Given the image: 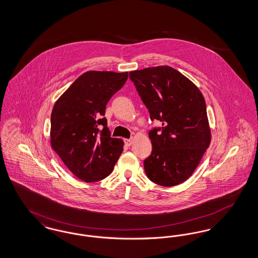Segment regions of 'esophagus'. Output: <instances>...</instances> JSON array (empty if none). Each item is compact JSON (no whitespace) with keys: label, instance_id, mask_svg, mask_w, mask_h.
Wrapping results in <instances>:
<instances>
[{"label":"esophagus","instance_id":"obj_1","mask_svg":"<svg viewBox=\"0 0 258 258\" xmlns=\"http://www.w3.org/2000/svg\"><path fill=\"white\" fill-rule=\"evenodd\" d=\"M134 143V139H124V144L126 146H132Z\"/></svg>","mask_w":258,"mask_h":258}]
</instances>
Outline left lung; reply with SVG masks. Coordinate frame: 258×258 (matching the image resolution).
<instances>
[{
  "label": "left lung",
  "mask_w": 258,
  "mask_h": 258,
  "mask_svg": "<svg viewBox=\"0 0 258 258\" xmlns=\"http://www.w3.org/2000/svg\"><path fill=\"white\" fill-rule=\"evenodd\" d=\"M130 78L151 119L162 122L160 128L149 133L153 150L144 160L148 178L163 186L184 183L197 169L211 143L202 93L184 74L168 66L134 71Z\"/></svg>",
  "instance_id": "left-lung-1"
}]
</instances>
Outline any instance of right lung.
I'll return each mask as SVG.
<instances>
[{
    "label": "right lung",
    "instance_id": "right-lung-1",
    "mask_svg": "<svg viewBox=\"0 0 258 258\" xmlns=\"http://www.w3.org/2000/svg\"><path fill=\"white\" fill-rule=\"evenodd\" d=\"M127 75V72H86L52 109L51 147L69 170L87 183L110 175L123 152V140L110 137L103 116L108 100L123 86Z\"/></svg>",
    "mask_w": 258,
    "mask_h": 258
}]
</instances>
